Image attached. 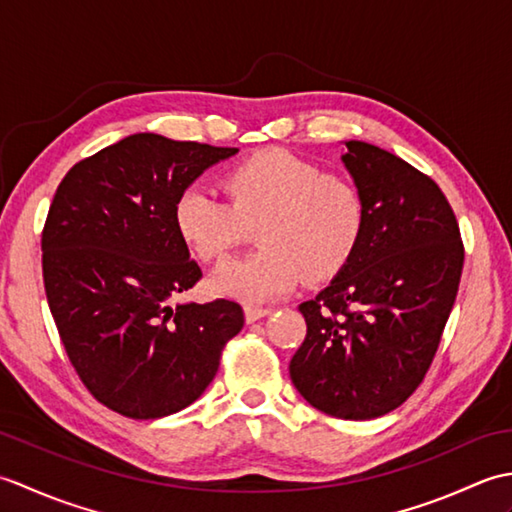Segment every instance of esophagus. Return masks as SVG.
Instances as JSON below:
<instances>
[{
    "instance_id": "1",
    "label": "esophagus",
    "mask_w": 512,
    "mask_h": 512,
    "mask_svg": "<svg viewBox=\"0 0 512 512\" xmlns=\"http://www.w3.org/2000/svg\"><path fill=\"white\" fill-rule=\"evenodd\" d=\"M270 310L268 308H257V306H246L244 308V317H246V323H255L259 319L268 317Z\"/></svg>"
}]
</instances>
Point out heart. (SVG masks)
Listing matches in <instances>:
<instances>
[{"instance_id":"heart-1","label":"heart","mask_w":512,"mask_h":512,"mask_svg":"<svg viewBox=\"0 0 512 512\" xmlns=\"http://www.w3.org/2000/svg\"><path fill=\"white\" fill-rule=\"evenodd\" d=\"M228 202L191 184L173 204L180 239L202 262H222L257 224L259 248L215 270V295L273 301L301 277L321 284L352 262L365 231V202L352 180L323 173L286 149H264L222 178Z\"/></svg>"}]
</instances>
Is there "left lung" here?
<instances>
[{
  "instance_id": "left-lung-1",
  "label": "left lung",
  "mask_w": 512,
  "mask_h": 512,
  "mask_svg": "<svg viewBox=\"0 0 512 512\" xmlns=\"http://www.w3.org/2000/svg\"><path fill=\"white\" fill-rule=\"evenodd\" d=\"M345 147L365 231L352 262L299 306L308 332L290 378L314 409L372 420L400 407L427 374L458 295L464 246L429 176L363 140Z\"/></svg>"
}]
</instances>
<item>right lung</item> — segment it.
<instances>
[{
	"instance_id": "add662e5",
	"label": "right lung",
	"mask_w": 512,
	"mask_h": 512,
	"mask_svg": "<svg viewBox=\"0 0 512 512\" xmlns=\"http://www.w3.org/2000/svg\"><path fill=\"white\" fill-rule=\"evenodd\" d=\"M235 147L132 134L65 173L43 226V284L65 352L90 394L134 420L198 400L242 330L235 301L171 299L202 277L173 204Z\"/></svg>"
}]
</instances>
